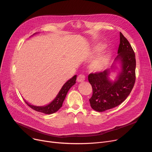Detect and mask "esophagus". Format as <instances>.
Listing matches in <instances>:
<instances>
[{
    "label": "esophagus",
    "instance_id": "obj_1",
    "mask_svg": "<svg viewBox=\"0 0 152 152\" xmlns=\"http://www.w3.org/2000/svg\"><path fill=\"white\" fill-rule=\"evenodd\" d=\"M85 76L83 75H79L77 78V81L79 83H81V82H83L85 80Z\"/></svg>",
    "mask_w": 152,
    "mask_h": 152
}]
</instances>
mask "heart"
Masks as SVG:
<instances>
[{
    "label": "heart",
    "instance_id": "heart-1",
    "mask_svg": "<svg viewBox=\"0 0 152 152\" xmlns=\"http://www.w3.org/2000/svg\"><path fill=\"white\" fill-rule=\"evenodd\" d=\"M103 47L100 46L99 49H102ZM110 57L108 54L102 53L95 58L91 64V69L94 71H101L104 69L108 65Z\"/></svg>",
    "mask_w": 152,
    "mask_h": 152
}]
</instances>
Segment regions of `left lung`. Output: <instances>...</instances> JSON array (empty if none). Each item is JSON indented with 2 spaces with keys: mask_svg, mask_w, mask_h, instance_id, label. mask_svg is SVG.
<instances>
[{
  "mask_svg": "<svg viewBox=\"0 0 152 152\" xmlns=\"http://www.w3.org/2000/svg\"><path fill=\"white\" fill-rule=\"evenodd\" d=\"M118 56L116 61H120L121 71L114 81L109 79V68L102 72L91 73L88 80L92 87V95L89 99L92 108L99 112L115 108L123 102L130 94L135 81V53L127 39L121 33ZM114 68V66L112 67Z\"/></svg>",
  "mask_w": 152,
  "mask_h": 152,
  "instance_id": "1",
  "label": "left lung"
}]
</instances>
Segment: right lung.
<instances>
[{
    "instance_id": "obj_1",
    "label": "right lung",
    "mask_w": 152,
    "mask_h": 152,
    "mask_svg": "<svg viewBox=\"0 0 152 152\" xmlns=\"http://www.w3.org/2000/svg\"><path fill=\"white\" fill-rule=\"evenodd\" d=\"M76 77L77 76L75 75L73 77L70 79L69 80H68L63 86L62 88L57 95V97H56L55 99L50 103H49V105L42 107H37L29 104V103H28L26 101H25V102L29 107H31L32 109H33L36 111H39V112H41L48 115L54 113L62 107L63 102L66 97V95L69 89L74 84H76Z\"/></svg>"
}]
</instances>
